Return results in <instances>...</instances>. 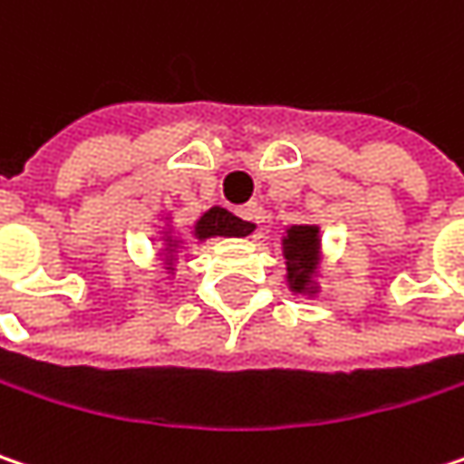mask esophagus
Masks as SVG:
<instances>
[{"label": "esophagus", "mask_w": 464, "mask_h": 464, "mask_svg": "<svg viewBox=\"0 0 464 464\" xmlns=\"http://www.w3.org/2000/svg\"><path fill=\"white\" fill-rule=\"evenodd\" d=\"M238 215H241V220H246L252 228H255V233H259V228H262V223H265V209L259 205H246L238 209Z\"/></svg>", "instance_id": "34e87169"}]
</instances>
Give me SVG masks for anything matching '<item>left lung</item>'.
I'll return each instance as SVG.
<instances>
[{"label": "left lung", "mask_w": 464, "mask_h": 464, "mask_svg": "<svg viewBox=\"0 0 464 464\" xmlns=\"http://www.w3.org/2000/svg\"><path fill=\"white\" fill-rule=\"evenodd\" d=\"M317 226H291L284 238V257L288 259V284L294 291H307L317 267Z\"/></svg>", "instance_id": "1"}]
</instances>
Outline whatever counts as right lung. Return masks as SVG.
<instances>
[{
    "instance_id": "right-lung-1",
    "label": "right lung",
    "mask_w": 464,
    "mask_h": 464,
    "mask_svg": "<svg viewBox=\"0 0 464 464\" xmlns=\"http://www.w3.org/2000/svg\"><path fill=\"white\" fill-rule=\"evenodd\" d=\"M252 231H255V228H252L246 220L236 218L228 209H223V207H209L205 215L194 223L191 236H194L197 241H205V238H212V236H249ZM168 241H170V255H173L178 241H173V238H168ZM168 265H170V262H168Z\"/></svg>"
}]
</instances>
